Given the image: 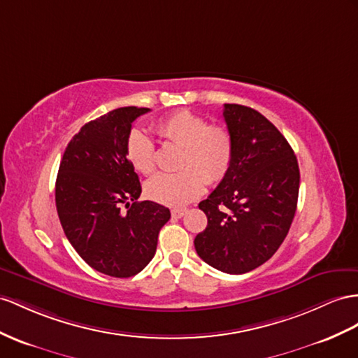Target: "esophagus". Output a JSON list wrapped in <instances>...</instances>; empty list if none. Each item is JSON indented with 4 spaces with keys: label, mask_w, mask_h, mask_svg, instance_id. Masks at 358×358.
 <instances>
[{
    "label": "esophagus",
    "mask_w": 358,
    "mask_h": 358,
    "mask_svg": "<svg viewBox=\"0 0 358 358\" xmlns=\"http://www.w3.org/2000/svg\"><path fill=\"white\" fill-rule=\"evenodd\" d=\"M187 213V210L186 208H173L172 212H171V215H172V217H176V219H180V217H182Z\"/></svg>",
    "instance_id": "1"
}]
</instances>
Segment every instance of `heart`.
Segmentation results:
<instances>
[{
  "mask_svg": "<svg viewBox=\"0 0 358 358\" xmlns=\"http://www.w3.org/2000/svg\"><path fill=\"white\" fill-rule=\"evenodd\" d=\"M168 143L181 146L178 172L157 173L146 182V195L160 204L181 207L198 198L208 185L222 181L233 162V137L224 125H210L196 113H173L157 124ZM127 155L133 166L150 176L157 166L152 137L134 128L127 137Z\"/></svg>",
  "mask_w": 358,
  "mask_h": 358,
  "instance_id": "1",
  "label": "heart"
}]
</instances>
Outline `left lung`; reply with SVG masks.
<instances>
[{"instance_id":"1","label":"left lung","mask_w":358,"mask_h":358,"mask_svg":"<svg viewBox=\"0 0 358 358\" xmlns=\"http://www.w3.org/2000/svg\"><path fill=\"white\" fill-rule=\"evenodd\" d=\"M233 137V162L225 178L199 203L207 227L195 237L198 255L227 273H245L268 262L286 239L296 212V155L257 110L224 104Z\"/></svg>"}]
</instances>
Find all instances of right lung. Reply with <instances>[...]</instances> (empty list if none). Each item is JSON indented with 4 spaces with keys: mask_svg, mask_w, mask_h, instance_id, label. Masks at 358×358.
I'll list each match as a JSON object with an SVG mask.
<instances>
[{
    "mask_svg": "<svg viewBox=\"0 0 358 358\" xmlns=\"http://www.w3.org/2000/svg\"><path fill=\"white\" fill-rule=\"evenodd\" d=\"M148 112L121 107L85 124L68 143L56 180L68 241L90 268L115 278L133 277L152 260L171 217L164 206L136 203L142 186L125 145L134 119Z\"/></svg>",
    "mask_w": 358,
    "mask_h": 358,
    "instance_id": "right-lung-1",
    "label": "right lung"
}]
</instances>
